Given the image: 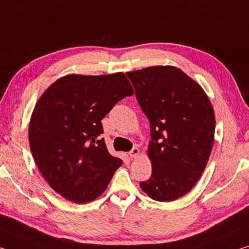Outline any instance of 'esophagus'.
Segmentation results:
<instances>
[{
  "label": "esophagus",
  "instance_id": "obj_1",
  "mask_svg": "<svg viewBox=\"0 0 249 249\" xmlns=\"http://www.w3.org/2000/svg\"><path fill=\"white\" fill-rule=\"evenodd\" d=\"M140 155V149L137 147H134L131 152H129V156L132 157V159H136L137 156Z\"/></svg>",
  "mask_w": 249,
  "mask_h": 249
}]
</instances>
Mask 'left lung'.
<instances>
[{
  "mask_svg": "<svg viewBox=\"0 0 249 249\" xmlns=\"http://www.w3.org/2000/svg\"><path fill=\"white\" fill-rule=\"evenodd\" d=\"M151 123L152 176L140 184L160 202H173L202 176L215 136V114L202 86L171 65L127 72Z\"/></svg>",
  "mask_w": 249,
  "mask_h": 249,
  "instance_id": "left-lung-1",
  "label": "left lung"
}]
</instances>
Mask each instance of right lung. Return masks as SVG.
Instances as JSON below:
<instances>
[{"mask_svg": "<svg viewBox=\"0 0 249 249\" xmlns=\"http://www.w3.org/2000/svg\"><path fill=\"white\" fill-rule=\"evenodd\" d=\"M134 94L124 73L65 75L35 104L29 142L38 171L70 202L86 204L103 194L123 160L106 148L101 121Z\"/></svg>", "mask_w": 249, "mask_h": 249, "instance_id": "add662e5", "label": "right lung"}]
</instances>
